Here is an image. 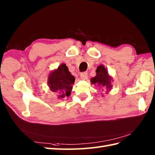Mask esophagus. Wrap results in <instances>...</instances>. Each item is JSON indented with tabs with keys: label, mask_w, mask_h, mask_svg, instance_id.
<instances>
[{
	"label": "esophagus",
	"mask_w": 155,
	"mask_h": 155,
	"mask_svg": "<svg viewBox=\"0 0 155 155\" xmlns=\"http://www.w3.org/2000/svg\"><path fill=\"white\" fill-rule=\"evenodd\" d=\"M81 77L82 79L83 80H87L88 78V74L87 72H83L81 73Z\"/></svg>",
	"instance_id": "34e87169"
}]
</instances>
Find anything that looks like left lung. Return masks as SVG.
I'll return each mask as SVG.
<instances>
[{"mask_svg": "<svg viewBox=\"0 0 155 155\" xmlns=\"http://www.w3.org/2000/svg\"><path fill=\"white\" fill-rule=\"evenodd\" d=\"M96 76L91 78V83L100 87L103 90L110 91L113 87V78L108 74L107 68L104 67V65L101 64L98 66L96 70Z\"/></svg>", "mask_w": 155, "mask_h": 155, "instance_id": "left-lung-1", "label": "left lung"}]
</instances>
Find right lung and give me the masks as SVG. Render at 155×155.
<instances>
[{
	"label": "right lung",
	"instance_id": "obj_1",
	"mask_svg": "<svg viewBox=\"0 0 155 155\" xmlns=\"http://www.w3.org/2000/svg\"><path fill=\"white\" fill-rule=\"evenodd\" d=\"M74 80L67 65L62 63L49 74L48 84L50 90L58 94V98H64L70 96Z\"/></svg>",
	"mask_w": 155,
	"mask_h": 155
}]
</instances>
